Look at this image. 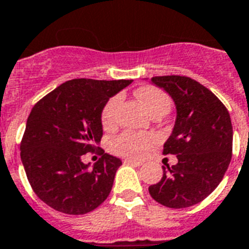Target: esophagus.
<instances>
[{"label": "esophagus", "mask_w": 249, "mask_h": 249, "mask_svg": "<svg viewBox=\"0 0 249 249\" xmlns=\"http://www.w3.org/2000/svg\"><path fill=\"white\" fill-rule=\"evenodd\" d=\"M124 163H128V165H134V166H141L142 165V161H137V160H130V159H125Z\"/></svg>", "instance_id": "esophagus-1"}]
</instances>
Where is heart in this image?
I'll return each instance as SVG.
<instances>
[{
  "label": "heart",
  "mask_w": 249,
  "mask_h": 249,
  "mask_svg": "<svg viewBox=\"0 0 249 249\" xmlns=\"http://www.w3.org/2000/svg\"><path fill=\"white\" fill-rule=\"evenodd\" d=\"M137 96H138L139 100L142 101L143 105L151 115L153 112H157V111L167 112L170 108V98L166 93L157 87H142L137 90ZM120 102L121 96L116 94V96L111 97L104 106L102 112H101V121H102V125L105 128H111L115 124ZM152 135L126 131V133H123L119 137H116L111 142L110 147L111 151H114L118 155H123V156L126 157H141L144 155L145 151L149 148V145L152 144Z\"/></svg>",
  "instance_id": "1"
}]
</instances>
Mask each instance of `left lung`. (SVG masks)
I'll list each match as a JSON object with an SVG mask.
<instances>
[{"label":"left lung","mask_w":249,"mask_h":249,"mask_svg":"<svg viewBox=\"0 0 249 249\" xmlns=\"http://www.w3.org/2000/svg\"><path fill=\"white\" fill-rule=\"evenodd\" d=\"M175 102L177 121L163 155H175L177 165L162 166L163 175L148 188L160 205L185 209L210 196L223 180L233 151L229 111L217 97L195 79L180 75L153 76Z\"/></svg>","instance_id":"left-lung-1"}]
</instances>
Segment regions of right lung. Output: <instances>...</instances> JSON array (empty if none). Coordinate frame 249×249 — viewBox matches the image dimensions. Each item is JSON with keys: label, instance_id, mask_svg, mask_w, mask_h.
<instances>
[{"label": "right lung", "instance_id": "1", "mask_svg": "<svg viewBox=\"0 0 249 249\" xmlns=\"http://www.w3.org/2000/svg\"><path fill=\"white\" fill-rule=\"evenodd\" d=\"M131 80L72 79L39 100L30 111L20 157L30 187L40 201L68 215H84L108 197L121 160L97 144L101 112L110 97ZM88 152L101 157L83 164Z\"/></svg>", "mask_w": 249, "mask_h": 249}]
</instances>
